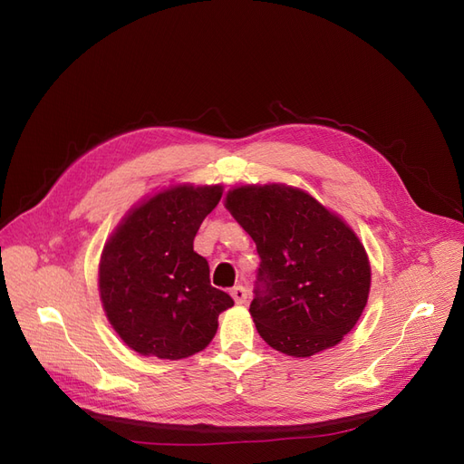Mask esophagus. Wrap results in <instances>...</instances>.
Here are the masks:
<instances>
[{
	"mask_svg": "<svg viewBox=\"0 0 464 464\" xmlns=\"http://www.w3.org/2000/svg\"><path fill=\"white\" fill-rule=\"evenodd\" d=\"M231 295H233V299H235V304H237V305H243V304H246L248 292H246V288H245V286H235V288H231Z\"/></svg>",
	"mask_w": 464,
	"mask_h": 464,
	"instance_id": "1",
	"label": "esophagus"
}]
</instances>
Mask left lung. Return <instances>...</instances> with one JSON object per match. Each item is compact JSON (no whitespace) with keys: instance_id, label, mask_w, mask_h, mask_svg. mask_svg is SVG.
<instances>
[{"instance_id":"8db88e82","label":"left lung","mask_w":464,"mask_h":464,"mask_svg":"<svg viewBox=\"0 0 464 464\" xmlns=\"http://www.w3.org/2000/svg\"><path fill=\"white\" fill-rule=\"evenodd\" d=\"M226 207L259 256L250 314L259 335L288 356L337 345L370 294V261L353 229L318 200L286 186H245Z\"/></svg>"}]
</instances>
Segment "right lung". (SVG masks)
<instances>
[{"mask_svg": "<svg viewBox=\"0 0 464 464\" xmlns=\"http://www.w3.org/2000/svg\"><path fill=\"white\" fill-rule=\"evenodd\" d=\"M221 186H179L136 207L100 261V297L110 324L140 354L178 360L203 351L218 316L233 307L210 285L208 261L193 250Z\"/></svg>", "mask_w": 464, "mask_h": 464, "instance_id": "1", "label": "right lung"}]
</instances>
